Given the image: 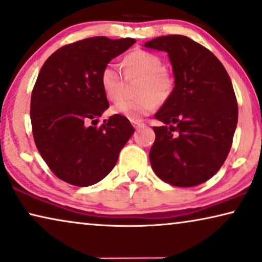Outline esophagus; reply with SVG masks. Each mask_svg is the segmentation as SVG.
<instances>
[{"label": "esophagus", "instance_id": "esophagus-1", "mask_svg": "<svg viewBox=\"0 0 262 262\" xmlns=\"http://www.w3.org/2000/svg\"><path fill=\"white\" fill-rule=\"evenodd\" d=\"M132 125H134L135 128H139V127H144L145 126V124H144L143 122H140V120H131Z\"/></svg>", "mask_w": 262, "mask_h": 262}]
</instances>
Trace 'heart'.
Segmentation results:
<instances>
[{"mask_svg": "<svg viewBox=\"0 0 262 262\" xmlns=\"http://www.w3.org/2000/svg\"><path fill=\"white\" fill-rule=\"evenodd\" d=\"M124 74L126 78H140L134 100H121L112 106L113 115L130 120H138L164 104L175 90V77L163 67L162 59L154 53L137 49L124 59ZM100 84L108 100L118 101L123 97V75L115 63H107L100 73Z\"/></svg>", "mask_w": 262, "mask_h": 262, "instance_id": "obj_1", "label": "heart"}]
</instances>
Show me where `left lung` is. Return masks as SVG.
<instances>
[{
	"label": "left lung",
	"instance_id": "obj_1",
	"mask_svg": "<svg viewBox=\"0 0 262 262\" xmlns=\"http://www.w3.org/2000/svg\"><path fill=\"white\" fill-rule=\"evenodd\" d=\"M144 47L166 52L175 90L155 118L150 163L155 173L175 187H195L219 171L232 147L237 101L230 78L209 49L184 35H166Z\"/></svg>",
	"mask_w": 262,
	"mask_h": 262
}]
</instances>
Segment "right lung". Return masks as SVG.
<instances>
[{"instance_id":"right-lung-1","label":"right lung","mask_w":262,"mask_h":262,"mask_svg":"<svg viewBox=\"0 0 262 262\" xmlns=\"http://www.w3.org/2000/svg\"><path fill=\"white\" fill-rule=\"evenodd\" d=\"M136 42L94 36L66 45L45 61L30 99L33 137L56 177L77 187L103 180L134 135L127 118L113 115L93 126L108 108L100 73Z\"/></svg>"}]
</instances>
